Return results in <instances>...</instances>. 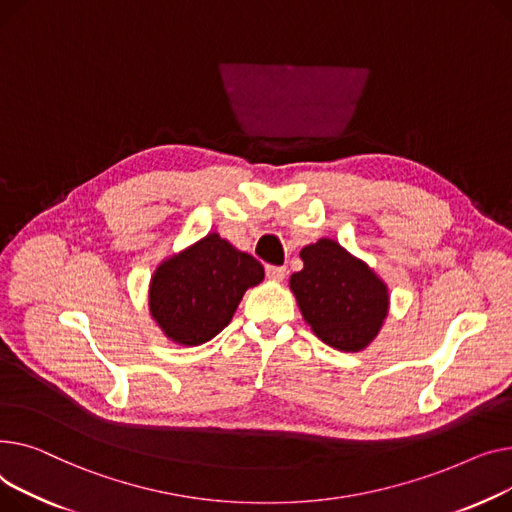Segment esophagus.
<instances>
[{
  "instance_id": "34e87169",
  "label": "esophagus",
  "mask_w": 512,
  "mask_h": 512,
  "mask_svg": "<svg viewBox=\"0 0 512 512\" xmlns=\"http://www.w3.org/2000/svg\"><path fill=\"white\" fill-rule=\"evenodd\" d=\"M285 275H287L285 266H266V277H268L270 281L281 283V281L285 279Z\"/></svg>"
}]
</instances>
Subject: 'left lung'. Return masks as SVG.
<instances>
[{
	"label": "left lung",
	"mask_w": 512,
	"mask_h": 512,
	"mask_svg": "<svg viewBox=\"0 0 512 512\" xmlns=\"http://www.w3.org/2000/svg\"><path fill=\"white\" fill-rule=\"evenodd\" d=\"M304 268L289 289L314 335L339 351H362L380 333L390 295L374 270L339 242L320 237L302 248Z\"/></svg>",
	"instance_id": "left-lung-1"
}]
</instances>
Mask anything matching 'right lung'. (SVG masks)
Here are the masks:
<instances>
[{"mask_svg":"<svg viewBox=\"0 0 512 512\" xmlns=\"http://www.w3.org/2000/svg\"><path fill=\"white\" fill-rule=\"evenodd\" d=\"M264 279V266L219 233H208L155 268L148 285V310L163 335L196 347L231 322L250 287Z\"/></svg>","mask_w":512,"mask_h":512,"instance_id":"1","label":"right lung"}]
</instances>
